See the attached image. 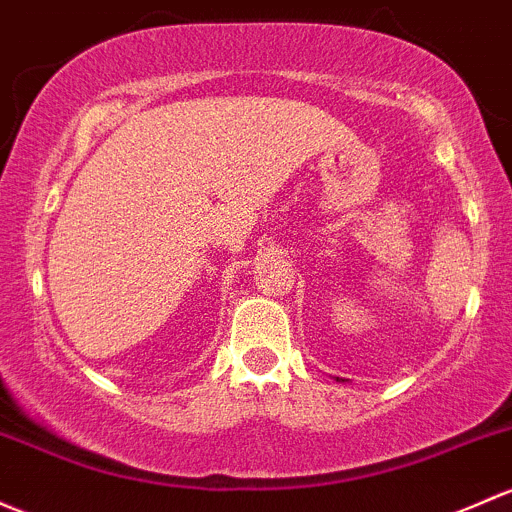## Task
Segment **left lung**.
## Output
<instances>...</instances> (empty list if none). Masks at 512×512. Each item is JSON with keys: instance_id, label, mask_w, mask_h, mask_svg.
I'll return each mask as SVG.
<instances>
[{"instance_id": "8db88e82", "label": "left lung", "mask_w": 512, "mask_h": 512, "mask_svg": "<svg viewBox=\"0 0 512 512\" xmlns=\"http://www.w3.org/2000/svg\"><path fill=\"white\" fill-rule=\"evenodd\" d=\"M336 380H338V378H336ZM338 383H343V380H338Z\"/></svg>"}]
</instances>
